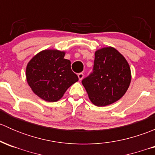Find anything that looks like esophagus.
<instances>
[{"label": "esophagus", "instance_id": "obj_1", "mask_svg": "<svg viewBox=\"0 0 155 155\" xmlns=\"http://www.w3.org/2000/svg\"><path fill=\"white\" fill-rule=\"evenodd\" d=\"M78 77H79V80H82V79H83V77H84V74L82 73H79V74H78Z\"/></svg>", "mask_w": 155, "mask_h": 155}]
</instances>
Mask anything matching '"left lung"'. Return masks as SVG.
Here are the masks:
<instances>
[{
    "label": "left lung",
    "instance_id": "1",
    "mask_svg": "<svg viewBox=\"0 0 155 155\" xmlns=\"http://www.w3.org/2000/svg\"><path fill=\"white\" fill-rule=\"evenodd\" d=\"M130 81V68L125 58L115 48L108 46L95 51L93 73L82 83L92 104L106 107L124 96Z\"/></svg>",
    "mask_w": 155,
    "mask_h": 155
}]
</instances>
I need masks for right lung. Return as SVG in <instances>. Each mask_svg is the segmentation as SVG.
Returning <instances> with one entry per match:
<instances>
[{
    "label": "right lung",
    "mask_w": 155,
    "mask_h": 155,
    "mask_svg": "<svg viewBox=\"0 0 155 155\" xmlns=\"http://www.w3.org/2000/svg\"><path fill=\"white\" fill-rule=\"evenodd\" d=\"M65 51L46 49L30 60L26 67V79L36 95L47 102H56L68 87L79 80L64 58Z\"/></svg>",
    "instance_id": "1"
}]
</instances>
